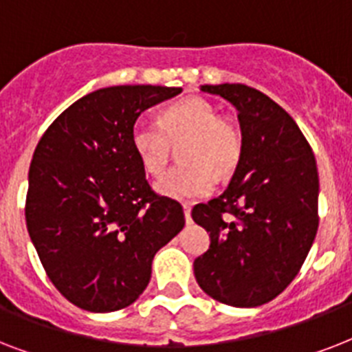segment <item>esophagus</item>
Instances as JSON below:
<instances>
[{
  "mask_svg": "<svg viewBox=\"0 0 352 352\" xmlns=\"http://www.w3.org/2000/svg\"><path fill=\"white\" fill-rule=\"evenodd\" d=\"M184 219H186V223H192V208H190V204H184Z\"/></svg>",
  "mask_w": 352,
  "mask_h": 352,
  "instance_id": "esophagus-1",
  "label": "esophagus"
}]
</instances>
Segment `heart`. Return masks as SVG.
<instances>
[{"label":"heart","mask_w":352,"mask_h":352,"mask_svg":"<svg viewBox=\"0 0 352 352\" xmlns=\"http://www.w3.org/2000/svg\"><path fill=\"white\" fill-rule=\"evenodd\" d=\"M131 148L142 170L160 177L179 148L182 164L166 173L157 190L177 201L206 197L215 177H228L243 155V135L234 122L221 118L208 100L184 98L160 111L157 122L138 118L131 127Z\"/></svg>","instance_id":"b5f03b06"}]
</instances>
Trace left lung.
Segmentation results:
<instances>
[{"instance_id": "left-lung-1", "label": "left lung", "mask_w": 352, "mask_h": 352, "mask_svg": "<svg viewBox=\"0 0 352 352\" xmlns=\"http://www.w3.org/2000/svg\"><path fill=\"white\" fill-rule=\"evenodd\" d=\"M201 91L235 106L243 155L225 192L193 206V221L210 232L193 272L225 305H263L298 276L316 237V159L292 117L261 91L243 84Z\"/></svg>"}]
</instances>
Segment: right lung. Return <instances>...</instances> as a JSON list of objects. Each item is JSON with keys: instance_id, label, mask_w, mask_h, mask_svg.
I'll use <instances>...</instances> for the list:
<instances>
[{"instance_id": "obj_1", "label": "right lung", "mask_w": 352, "mask_h": 352, "mask_svg": "<svg viewBox=\"0 0 352 352\" xmlns=\"http://www.w3.org/2000/svg\"><path fill=\"white\" fill-rule=\"evenodd\" d=\"M181 91L98 89L69 106L36 146L27 230L52 285L84 311L137 301L155 254L184 226L181 203L149 186L129 138L140 113Z\"/></svg>"}]
</instances>
